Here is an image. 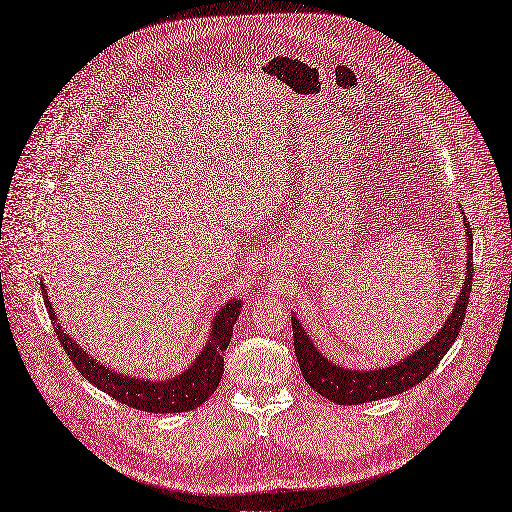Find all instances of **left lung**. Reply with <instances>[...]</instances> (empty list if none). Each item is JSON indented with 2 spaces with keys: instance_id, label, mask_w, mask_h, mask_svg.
Returning a JSON list of instances; mask_svg holds the SVG:
<instances>
[{
  "instance_id": "left-lung-1",
  "label": "left lung",
  "mask_w": 512,
  "mask_h": 512,
  "mask_svg": "<svg viewBox=\"0 0 512 512\" xmlns=\"http://www.w3.org/2000/svg\"><path fill=\"white\" fill-rule=\"evenodd\" d=\"M465 223V235H467V262H465V279L461 293L455 301L453 311L449 318L443 322L441 330L426 340V344L406 359H398L396 365L381 367V369H344L340 365L330 363L322 352L313 346L309 334L299 324V320L291 318L293 324V344H295V357L299 361V369L303 373V379L316 389L320 396L328 398L334 404L340 406H357L365 402L383 400L389 396H398L402 391H408L410 387L424 381L430 371L435 369L441 359L447 355L451 344L457 340V334L463 326L465 311L469 303V291L471 281H474V238H471V227Z\"/></svg>"
}]
</instances>
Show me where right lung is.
Returning <instances> with one entry per match:
<instances>
[{
	"instance_id": "add662e5",
	"label": "right lung",
	"mask_w": 512,
	"mask_h": 512,
	"mask_svg": "<svg viewBox=\"0 0 512 512\" xmlns=\"http://www.w3.org/2000/svg\"><path fill=\"white\" fill-rule=\"evenodd\" d=\"M41 289H43L47 311L53 322V330L61 346L69 355L71 363L75 365V369L80 371L92 385L108 393V396L114 398L116 402L143 410V412H153V414L188 412V410L199 408L203 402H207L213 396V391L217 389L223 377V357L233 334V324L238 322L240 311L244 307L242 299L227 301L217 311V316L211 324L209 342L203 346L199 355H196L192 365L176 377L151 381V379H135L123 373H116L104 367L102 363H98L92 355H88L86 350H82V346L77 344L59 324L45 285Z\"/></svg>"
}]
</instances>
